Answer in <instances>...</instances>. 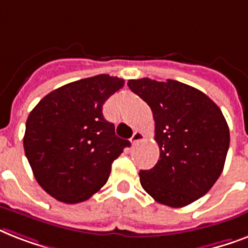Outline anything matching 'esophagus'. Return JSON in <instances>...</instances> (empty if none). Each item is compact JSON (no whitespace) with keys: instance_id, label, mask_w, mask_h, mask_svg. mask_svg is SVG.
<instances>
[{"instance_id":"1","label":"esophagus","mask_w":248,"mask_h":248,"mask_svg":"<svg viewBox=\"0 0 248 248\" xmlns=\"http://www.w3.org/2000/svg\"><path fill=\"white\" fill-rule=\"evenodd\" d=\"M144 134L143 132H140V131H135L134 132V135H132L131 138V144L132 145H136V144H139L141 140H144Z\"/></svg>"}]
</instances>
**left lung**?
I'll return each instance as SVG.
<instances>
[{
  "instance_id": "1",
  "label": "left lung",
  "mask_w": 248,
  "mask_h": 248,
  "mask_svg": "<svg viewBox=\"0 0 248 248\" xmlns=\"http://www.w3.org/2000/svg\"><path fill=\"white\" fill-rule=\"evenodd\" d=\"M127 85L151 107L159 147L158 162L140 171V184L159 203L190 204L223 172L231 141L223 113L206 93L179 81L140 78Z\"/></svg>"
}]
</instances>
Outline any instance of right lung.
Here are the masks:
<instances>
[{"label": "right lung", "mask_w": 248, "mask_h": 248, "mask_svg": "<svg viewBox=\"0 0 248 248\" xmlns=\"http://www.w3.org/2000/svg\"><path fill=\"white\" fill-rule=\"evenodd\" d=\"M124 81L99 75L47 93L25 124V155L37 183L64 203L89 200L107 183L128 140L103 116V104Z\"/></svg>", "instance_id": "add662e5"}]
</instances>
